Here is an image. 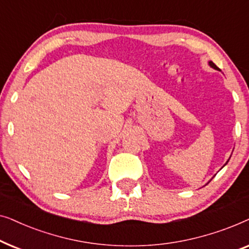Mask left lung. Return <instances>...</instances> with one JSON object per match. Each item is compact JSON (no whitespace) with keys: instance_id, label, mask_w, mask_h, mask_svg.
Returning <instances> with one entry per match:
<instances>
[{"instance_id":"obj_1","label":"left lung","mask_w":249,"mask_h":249,"mask_svg":"<svg viewBox=\"0 0 249 249\" xmlns=\"http://www.w3.org/2000/svg\"><path fill=\"white\" fill-rule=\"evenodd\" d=\"M209 64H210V66H211V67H212V68H214V69H216V70H220V69H219V68H217V67L215 66V64H214V63L212 62V61H210V62H209ZM226 164H227V163H226Z\"/></svg>"}]
</instances>
